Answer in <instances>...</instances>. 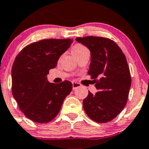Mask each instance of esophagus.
Masks as SVG:
<instances>
[{
    "label": "esophagus",
    "mask_w": 149,
    "mask_h": 149,
    "mask_svg": "<svg viewBox=\"0 0 149 149\" xmlns=\"http://www.w3.org/2000/svg\"><path fill=\"white\" fill-rule=\"evenodd\" d=\"M72 84H73V90H76V88L81 87V84H79V83H78V82H74V81H73Z\"/></svg>",
    "instance_id": "1"
}]
</instances>
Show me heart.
<instances>
[{"label": "heart", "instance_id": "1", "mask_svg": "<svg viewBox=\"0 0 149 149\" xmlns=\"http://www.w3.org/2000/svg\"><path fill=\"white\" fill-rule=\"evenodd\" d=\"M85 49H87V48L84 46H83V45H75V46L73 47V49H72V53H73V56H77V55L79 54V53H81V52L85 50Z\"/></svg>", "mask_w": 149, "mask_h": 149}]
</instances>
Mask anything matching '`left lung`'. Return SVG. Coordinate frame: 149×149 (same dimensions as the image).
<instances>
[{
	"label": "left lung",
	"mask_w": 149,
	"mask_h": 149,
	"mask_svg": "<svg viewBox=\"0 0 149 149\" xmlns=\"http://www.w3.org/2000/svg\"><path fill=\"white\" fill-rule=\"evenodd\" d=\"M76 40L91 51L88 75L98 91L95 95L89 91L83 100V108L93 121L108 123L123 111L128 101L131 77L125 56L110 38L86 36Z\"/></svg>",
	"instance_id": "1"
}]
</instances>
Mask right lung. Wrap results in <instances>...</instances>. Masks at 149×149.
Instances as JSON below:
<instances>
[{
  "label": "right lung",
  "mask_w": 149,
  "mask_h": 149,
  "mask_svg": "<svg viewBox=\"0 0 149 149\" xmlns=\"http://www.w3.org/2000/svg\"><path fill=\"white\" fill-rule=\"evenodd\" d=\"M73 42L49 38L33 42L17 55L12 68V91L20 110L32 121L47 123L59 113L73 88L70 81L49 83L47 75Z\"/></svg>",
  "instance_id": "right-lung-1"
}]
</instances>
